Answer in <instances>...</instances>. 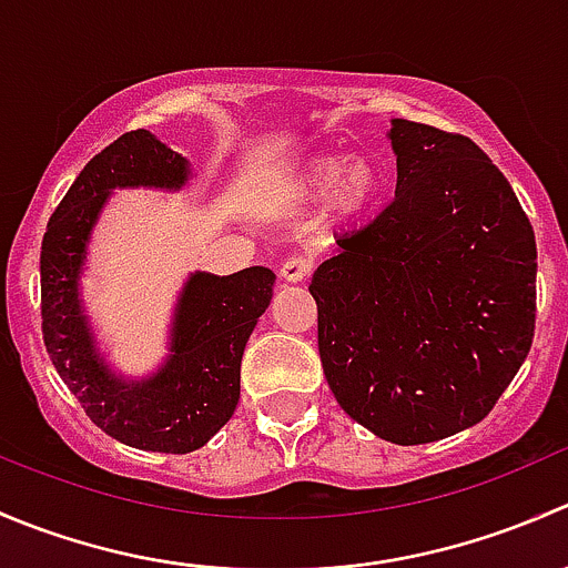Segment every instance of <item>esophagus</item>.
<instances>
[{
  "instance_id": "34e87169",
  "label": "esophagus",
  "mask_w": 568,
  "mask_h": 568,
  "mask_svg": "<svg viewBox=\"0 0 568 568\" xmlns=\"http://www.w3.org/2000/svg\"><path fill=\"white\" fill-rule=\"evenodd\" d=\"M311 268H313L311 257L291 255V257H285L283 263H280V277H283L285 283H302V280H307Z\"/></svg>"
}]
</instances>
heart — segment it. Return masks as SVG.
<instances>
[{
  "label": "heart",
  "mask_w": 568,
  "mask_h": 568,
  "mask_svg": "<svg viewBox=\"0 0 568 568\" xmlns=\"http://www.w3.org/2000/svg\"><path fill=\"white\" fill-rule=\"evenodd\" d=\"M382 186L379 168L371 156L321 153L307 159L288 181V200L296 205L324 197V214L332 222H352L371 209Z\"/></svg>",
  "instance_id": "heart-1"
}]
</instances>
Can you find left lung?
<instances>
[{"mask_svg": "<svg viewBox=\"0 0 568 568\" xmlns=\"http://www.w3.org/2000/svg\"><path fill=\"white\" fill-rule=\"evenodd\" d=\"M393 203L311 280L337 404L395 445L484 420L536 324V236L506 175L462 134L390 120Z\"/></svg>", "mask_w": 568, "mask_h": 568, "instance_id": "obj_1", "label": "left lung"}]
</instances>
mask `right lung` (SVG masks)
Masks as SVG:
<instances>
[{
    "label": "right lung",
    "mask_w": 568,
    "mask_h": 568,
    "mask_svg": "<svg viewBox=\"0 0 568 568\" xmlns=\"http://www.w3.org/2000/svg\"><path fill=\"white\" fill-rule=\"evenodd\" d=\"M192 178L181 153L136 129L118 136L71 183L40 247V316L51 365L90 420L118 443L156 454H192L233 417L242 354L272 302L274 272H194L178 294L168 359L142 379L109 368L82 300L88 244L114 189L178 192Z\"/></svg>",
    "instance_id": "1"
}]
</instances>
